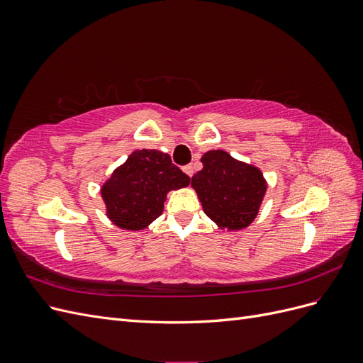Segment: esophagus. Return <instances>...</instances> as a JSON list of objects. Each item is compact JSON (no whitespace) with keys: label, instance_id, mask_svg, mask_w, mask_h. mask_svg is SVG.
<instances>
[{"label":"esophagus","instance_id":"obj_1","mask_svg":"<svg viewBox=\"0 0 363 363\" xmlns=\"http://www.w3.org/2000/svg\"><path fill=\"white\" fill-rule=\"evenodd\" d=\"M183 171L188 174L189 177H192V175H194V167H192V164H186V167L183 168Z\"/></svg>","mask_w":363,"mask_h":363}]
</instances>
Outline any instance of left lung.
<instances>
[{
  "label": "left lung",
  "instance_id": "left-lung-1",
  "mask_svg": "<svg viewBox=\"0 0 363 363\" xmlns=\"http://www.w3.org/2000/svg\"><path fill=\"white\" fill-rule=\"evenodd\" d=\"M203 169L192 177L204 213L218 227L240 230L257 216L267 191L260 169L233 159L223 150L207 151Z\"/></svg>",
  "mask_w": 363,
  "mask_h": 363
}]
</instances>
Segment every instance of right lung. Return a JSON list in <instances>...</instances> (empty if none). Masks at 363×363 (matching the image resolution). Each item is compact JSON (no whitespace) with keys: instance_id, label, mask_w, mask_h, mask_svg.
Returning <instances> with one entry per match:
<instances>
[{"instance_id":"add662e5","label":"right lung","mask_w":363,"mask_h":363,"mask_svg":"<svg viewBox=\"0 0 363 363\" xmlns=\"http://www.w3.org/2000/svg\"><path fill=\"white\" fill-rule=\"evenodd\" d=\"M191 183V177L157 150H138L108 179L101 195L111 221L125 230H142L163 212L167 194Z\"/></svg>"}]
</instances>
